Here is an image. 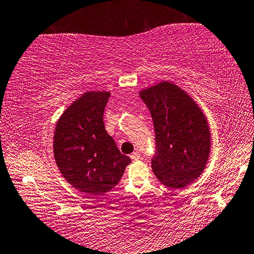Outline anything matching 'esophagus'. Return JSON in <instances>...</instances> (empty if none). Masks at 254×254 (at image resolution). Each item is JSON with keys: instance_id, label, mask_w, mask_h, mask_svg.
Segmentation results:
<instances>
[{"instance_id": "1", "label": "esophagus", "mask_w": 254, "mask_h": 254, "mask_svg": "<svg viewBox=\"0 0 254 254\" xmlns=\"http://www.w3.org/2000/svg\"><path fill=\"white\" fill-rule=\"evenodd\" d=\"M130 159H131V160H134V161H136V160L140 159V154H139V152H138V151L132 152V153L130 154Z\"/></svg>"}]
</instances>
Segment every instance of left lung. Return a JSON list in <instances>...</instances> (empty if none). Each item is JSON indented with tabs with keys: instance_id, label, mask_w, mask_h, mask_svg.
<instances>
[{
	"instance_id": "1",
	"label": "left lung",
	"mask_w": 254,
	"mask_h": 254,
	"mask_svg": "<svg viewBox=\"0 0 254 254\" xmlns=\"http://www.w3.org/2000/svg\"><path fill=\"white\" fill-rule=\"evenodd\" d=\"M154 125L157 155L152 170L160 183L183 189L203 173L208 162L211 135L208 120L185 91L161 81L139 92Z\"/></svg>"
}]
</instances>
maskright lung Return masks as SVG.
Returning a JSON list of instances; mask_svg holds the SVG:
<instances>
[{"mask_svg":"<svg viewBox=\"0 0 254 254\" xmlns=\"http://www.w3.org/2000/svg\"><path fill=\"white\" fill-rule=\"evenodd\" d=\"M109 97L110 92L84 93L65 109L54 132V159L62 176L92 196L114 189L131 161L105 130L103 112Z\"/></svg>","mask_w":254,"mask_h":254,"instance_id":"1","label":"right lung"}]
</instances>
